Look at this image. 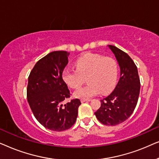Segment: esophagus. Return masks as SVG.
I'll list each match as a JSON object with an SVG mask.
<instances>
[{"mask_svg":"<svg viewBox=\"0 0 159 159\" xmlns=\"http://www.w3.org/2000/svg\"><path fill=\"white\" fill-rule=\"evenodd\" d=\"M91 99H82L81 100V102L82 103H84V102H86V101H90Z\"/></svg>","mask_w":159,"mask_h":159,"instance_id":"obj_1","label":"esophagus"}]
</instances>
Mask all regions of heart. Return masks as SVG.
Here are the masks:
<instances>
[{"mask_svg":"<svg viewBox=\"0 0 159 159\" xmlns=\"http://www.w3.org/2000/svg\"><path fill=\"white\" fill-rule=\"evenodd\" d=\"M76 70L66 68L62 72L65 83L72 89H78L85 81L88 84L74 93L76 98L89 99L101 92L109 93L116 85L118 66L112 58L96 53H86L75 64Z\"/></svg>","mask_w":159,"mask_h":159,"instance_id":"heart-1","label":"heart"}]
</instances>
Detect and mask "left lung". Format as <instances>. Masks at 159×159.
Listing matches in <instances>:
<instances>
[{"instance_id": "1", "label": "left lung", "mask_w": 159, "mask_h": 159, "mask_svg": "<svg viewBox=\"0 0 159 159\" xmlns=\"http://www.w3.org/2000/svg\"><path fill=\"white\" fill-rule=\"evenodd\" d=\"M120 67V79L111 94L101 100V105L95 113L100 122L115 126L129 118L138 103L140 90V77L135 64L127 53L114 45H108Z\"/></svg>"}]
</instances>
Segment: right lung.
<instances>
[{"label":"right lung","instance_id":"add662e5","mask_svg":"<svg viewBox=\"0 0 159 159\" xmlns=\"http://www.w3.org/2000/svg\"><path fill=\"white\" fill-rule=\"evenodd\" d=\"M69 53L53 51L36 63L28 77L27 98L37 120L53 131H64L77 120L80 99L71 100L70 91L62 78Z\"/></svg>","mask_w":159,"mask_h":159}]
</instances>
